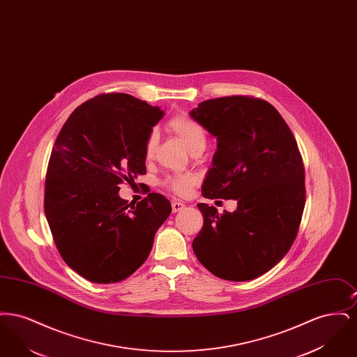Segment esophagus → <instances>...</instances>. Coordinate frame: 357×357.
<instances>
[{"mask_svg":"<svg viewBox=\"0 0 357 357\" xmlns=\"http://www.w3.org/2000/svg\"><path fill=\"white\" fill-rule=\"evenodd\" d=\"M171 208H172V213H178L181 211L182 208H185V204L183 202H179V201H174L171 204Z\"/></svg>","mask_w":357,"mask_h":357,"instance_id":"esophagus-1","label":"esophagus"}]
</instances>
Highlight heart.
Wrapping results in <instances>:
<instances>
[{
	"instance_id": "1",
	"label": "heart",
	"mask_w": 357,
	"mask_h": 357,
	"mask_svg": "<svg viewBox=\"0 0 357 357\" xmlns=\"http://www.w3.org/2000/svg\"><path fill=\"white\" fill-rule=\"evenodd\" d=\"M167 128L172 135L176 136L190 153H197L202 151L206 144V132L202 126L186 115H176L171 118L167 123ZM158 134L151 131L144 144V155L147 159H151L156 150ZM165 186L170 188L178 195H186L187 192L195 186L197 179L191 174L171 175L165 179Z\"/></svg>"
}]
</instances>
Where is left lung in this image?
<instances>
[{
	"label": "left lung",
	"instance_id": "obj_1",
	"mask_svg": "<svg viewBox=\"0 0 357 357\" xmlns=\"http://www.w3.org/2000/svg\"><path fill=\"white\" fill-rule=\"evenodd\" d=\"M190 116L218 140L202 195L238 204L223 214L198 204L204 227L192 250L220 278H257L284 258L298 233L305 169L297 142L272 104L255 96L210 99Z\"/></svg>",
	"mask_w": 357,
	"mask_h": 357
}]
</instances>
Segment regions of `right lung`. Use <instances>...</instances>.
<instances>
[{
    "mask_svg": "<svg viewBox=\"0 0 357 357\" xmlns=\"http://www.w3.org/2000/svg\"><path fill=\"white\" fill-rule=\"evenodd\" d=\"M163 111L127 93H102L79 105L52 150L44 211L70 269L96 284L119 282L147 259L171 204L150 192L137 204L119 185L146 174L144 144Z\"/></svg>",
    "mask_w": 357,
    "mask_h": 357,
    "instance_id": "add662e5",
    "label": "right lung"
}]
</instances>
